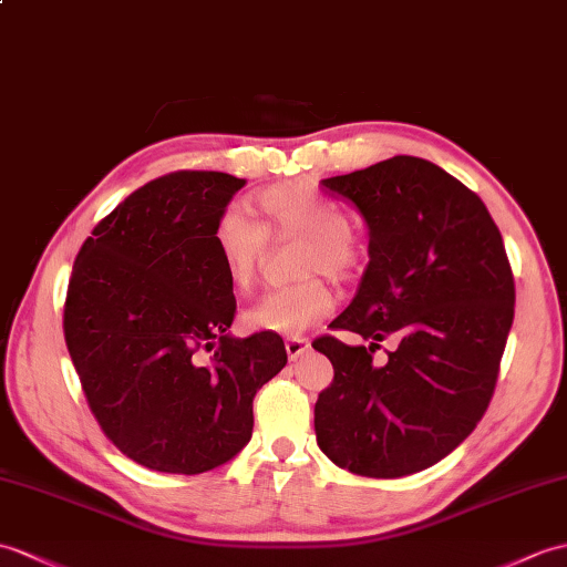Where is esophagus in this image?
<instances>
[{
    "label": "esophagus",
    "instance_id": "1",
    "mask_svg": "<svg viewBox=\"0 0 567 567\" xmlns=\"http://www.w3.org/2000/svg\"><path fill=\"white\" fill-rule=\"evenodd\" d=\"M309 348H311V343H309L307 338H301V336H292V338L285 340V350L289 354V360L301 358V354L309 352Z\"/></svg>",
    "mask_w": 567,
    "mask_h": 567
}]
</instances>
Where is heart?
Listing matches in <instances>:
<instances>
[{"instance_id": "obj_1", "label": "heart", "mask_w": 567, "mask_h": 567, "mask_svg": "<svg viewBox=\"0 0 567 567\" xmlns=\"http://www.w3.org/2000/svg\"><path fill=\"white\" fill-rule=\"evenodd\" d=\"M254 207L262 224L227 209L215 227V246L236 289H248L256 278L268 234L275 239L299 236L301 246L297 272H323L336 282L358 275L364 246L360 234L348 221L346 209L309 183H280L254 195ZM333 295L319 278L270 289L246 311V323L256 331L297 336L333 311Z\"/></svg>"}]
</instances>
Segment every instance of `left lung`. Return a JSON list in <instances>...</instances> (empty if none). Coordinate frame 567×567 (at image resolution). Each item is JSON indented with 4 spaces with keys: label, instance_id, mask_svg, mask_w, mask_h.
<instances>
[{
    "label": "left lung",
    "instance_id": "obj_1",
    "mask_svg": "<svg viewBox=\"0 0 567 567\" xmlns=\"http://www.w3.org/2000/svg\"><path fill=\"white\" fill-rule=\"evenodd\" d=\"M370 229V262L331 323L372 340H313L333 364L313 408L316 442L340 468L401 478L454 452L488 411L515 319V278L481 197L437 164L393 156L323 178ZM393 337L381 368L371 352Z\"/></svg>",
    "mask_w": 567,
    "mask_h": 567
}]
</instances>
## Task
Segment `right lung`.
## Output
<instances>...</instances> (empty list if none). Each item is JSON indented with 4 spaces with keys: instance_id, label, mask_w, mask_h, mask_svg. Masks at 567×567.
<instances>
[{
    "instance_id": "1",
    "label": "right lung",
    "mask_w": 567,
    "mask_h": 567,
    "mask_svg": "<svg viewBox=\"0 0 567 567\" xmlns=\"http://www.w3.org/2000/svg\"><path fill=\"white\" fill-rule=\"evenodd\" d=\"M244 186L221 171L154 178L74 260L62 321L74 370L105 437L152 471L227 464L251 440L256 391L287 364L278 333L229 336L215 227Z\"/></svg>"
}]
</instances>
